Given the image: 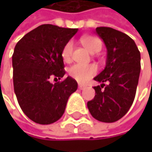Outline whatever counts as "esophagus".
I'll return each mask as SVG.
<instances>
[{
  "label": "esophagus",
  "instance_id": "1",
  "mask_svg": "<svg viewBox=\"0 0 152 152\" xmlns=\"http://www.w3.org/2000/svg\"><path fill=\"white\" fill-rule=\"evenodd\" d=\"M78 88H79L80 90H84V89L86 88V86H85V85H83V84H79Z\"/></svg>",
  "mask_w": 152,
  "mask_h": 152
}]
</instances>
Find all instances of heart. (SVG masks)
I'll use <instances>...</instances> for the list:
<instances>
[{
  "mask_svg": "<svg viewBox=\"0 0 152 152\" xmlns=\"http://www.w3.org/2000/svg\"><path fill=\"white\" fill-rule=\"evenodd\" d=\"M81 43L91 53H98L101 47L100 41L91 36H85L81 39ZM73 52V42L71 40L68 41L61 50V57L63 61H69L71 60ZM98 68L94 64H79L76 63L72 65L69 69V74L72 78H74L79 83H85L94 75H96Z\"/></svg>",
  "mask_w": 152,
  "mask_h": 152,
  "instance_id": "b5f03b06",
  "label": "heart"
}]
</instances>
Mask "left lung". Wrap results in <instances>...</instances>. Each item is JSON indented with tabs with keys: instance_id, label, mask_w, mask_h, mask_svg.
I'll list each match as a JSON object with an SVG mask.
<instances>
[{
	"instance_id": "obj_1",
	"label": "left lung",
	"mask_w": 152,
	"mask_h": 152,
	"mask_svg": "<svg viewBox=\"0 0 152 152\" xmlns=\"http://www.w3.org/2000/svg\"><path fill=\"white\" fill-rule=\"evenodd\" d=\"M96 33L104 41L107 55L105 69L94 77L101 84L93 87L96 95L88 101L87 106L93 118L110 123L122 118L133 104L141 70V55L135 41L121 31L98 27ZM105 82L107 83L106 86Z\"/></svg>"
}]
</instances>
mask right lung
I'll list each match as a JSON object with an SVG mask.
<instances>
[{
  "label": "right lung",
  "instance_id": "add662e5",
  "mask_svg": "<svg viewBox=\"0 0 152 152\" xmlns=\"http://www.w3.org/2000/svg\"><path fill=\"white\" fill-rule=\"evenodd\" d=\"M78 29L42 24L24 35L12 55L14 91L18 104L32 121L47 125L64 113L69 96L77 90L68 76L53 84L52 77L65 75L61 50ZM57 79V78H56Z\"/></svg>",
  "mask_w": 152,
  "mask_h": 152
}]
</instances>
